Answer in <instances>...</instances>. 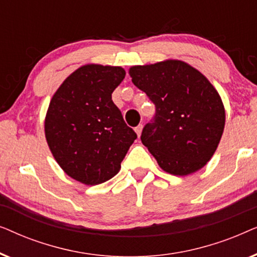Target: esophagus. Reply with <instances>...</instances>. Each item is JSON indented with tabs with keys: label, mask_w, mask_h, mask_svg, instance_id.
<instances>
[{
	"label": "esophagus",
	"mask_w": 257,
	"mask_h": 257,
	"mask_svg": "<svg viewBox=\"0 0 257 257\" xmlns=\"http://www.w3.org/2000/svg\"><path fill=\"white\" fill-rule=\"evenodd\" d=\"M135 131L137 133V136H138V138L140 137V135H142V131H143V125H138L137 127L135 128Z\"/></svg>",
	"instance_id": "obj_1"
}]
</instances>
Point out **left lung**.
Listing matches in <instances>:
<instances>
[{
  "mask_svg": "<svg viewBox=\"0 0 257 257\" xmlns=\"http://www.w3.org/2000/svg\"><path fill=\"white\" fill-rule=\"evenodd\" d=\"M132 83L156 104L142 143L161 170L188 175L206 166L219 146L226 111L219 92L198 69L180 59L128 69Z\"/></svg>",
  "mask_w": 257,
  "mask_h": 257,
  "instance_id": "obj_1",
  "label": "left lung"
}]
</instances>
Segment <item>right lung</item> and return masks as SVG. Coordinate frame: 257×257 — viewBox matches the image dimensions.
Returning a JSON list of instances; mask_svg holds the SVG:
<instances>
[{"label": "right lung", "mask_w": 257, "mask_h": 257, "mask_svg": "<svg viewBox=\"0 0 257 257\" xmlns=\"http://www.w3.org/2000/svg\"><path fill=\"white\" fill-rule=\"evenodd\" d=\"M121 66L85 64L66 77L44 119L48 146L59 167L84 185H99L120 171L137 138L112 101L125 78Z\"/></svg>", "instance_id": "add662e5"}]
</instances>
